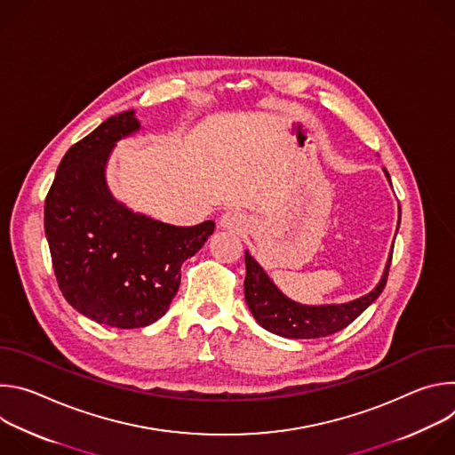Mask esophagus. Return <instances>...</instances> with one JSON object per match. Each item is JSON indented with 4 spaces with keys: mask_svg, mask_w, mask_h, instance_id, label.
I'll list each match as a JSON object with an SVG mask.
<instances>
[{
    "mask_svg": "<svg viewBox=\"0 0 455 455\" xmlns=\"http://www.w3.org/2000/svg\"><path fill=\"white\" fill-rule=\"evenodd\" d=\"M220 225L223 228H228V230H234V232H243L250 227V220L239 212V211H227L221 218H220Z\"/></svg>",
    "mask_w": 455,
    "mask_h": 455,
    "instance_id": "34e87169",
    "label": "esophagus"
}]
</instances>
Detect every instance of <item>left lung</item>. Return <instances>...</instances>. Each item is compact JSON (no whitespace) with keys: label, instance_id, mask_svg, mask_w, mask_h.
I'll use <instances>...</instances> for the list:
<instances>
[{"label":"left lung","instance_id":"obj_1","mask_svg":"<svg viewBox=\"0 0 455 455\" xmlns=\"http://www.w3.org/2000/svg\"><path fill=\"white\" fill-rule=\"evenodd\" d=\"M383 172L388 183H391V176H388L387 169H383ZM398 227H400V220H398ZM391 259H393V248L387 257L385 270L378 284L369 293L342 304L309 306V304L295 302L290 297H286L274 284V281L265 272V268L259 265L251 257V253L246 250L244 251V265H246L244 300L253 318L261 323L267 331L274 335H279L284 339L328 337L347 328L356 316H360L379 297L387 283Z\"/></svg>","mask_w":455,"mask_h":455}]
</instances>
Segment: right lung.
<instances>
[{
    "label": "right lung",
    "mask_w": 455,
    "mask_h": 455,
    "mask_svg": "<svg viewBox=\"0 0 455 455\" xmlns=\"http://www.w3.org/2000/svg\"><path fill=\"white\" fill-rule=\"evenodd\" d=\"M135 109L104 120L60 160L44 202V234L59 288L79 313L109 328L156 322L180 288V268L214 221L174 227L118 202L106 167L118 140L140 129Z\"/></svg>",
    "instance_id": "right-lung-1"
}]
</instances>
